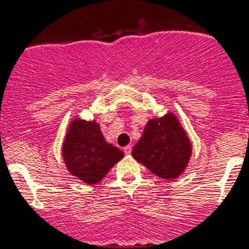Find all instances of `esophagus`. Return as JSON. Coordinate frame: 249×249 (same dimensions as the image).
I'll list each match as a JSON object with an SVG mask.
<instances>
[{"mask_svg": "<svg viewBox=\"0 0 249 249\" xmlns=\"http://www.w3.org/2000/svg\"><path fill=\"white\" fill-rule=\"evenodd\" d=\"M124 152L125 154H131V152H132V147H131L130 145H127V146L124 147Z\"/></svg>", "mask_w": 249, "mask_h": 249, "instance_id": "34e87169", "label": "esophagus"}]
</instances>
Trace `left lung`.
Instances as JSON below:
<instances>
[{
  "mask_svg": "<svg viewBox=\"0 0 249 249\" xmlns=\"http://www.w3.org/2000/svg\"><path fill=\"white\" fill-rule=\"evenodd\" d=\"M191 153L190 139L172 113L148 122L132 150L137 161L162 179H174L184 172Z\"/></svg>",
  "mask_w": 249,
  "mask_h": 249,
  "instance_id": "obj_1",
  "label": "left lung"
}]
</instances>
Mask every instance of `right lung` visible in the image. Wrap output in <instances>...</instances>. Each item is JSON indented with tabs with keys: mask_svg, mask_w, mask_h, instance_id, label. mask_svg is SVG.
<instances>
[{
	"mask_svg": "<svg viewBox=\"0 0 249 249\" xmlns=\"http://www.w3.org/2000/svg\"><path fill=\"white\" fill-rule=\"evenodd\" d=\"M63 157L72 176L87 184H96L124 157L118 147L108 144L96 122L75 119L63 144Z\"/></svg>",
	"mask_w": 249,
	"mask_h": 249,
	"instance_id": "1",
	"label": "right lung"
}]
</instances>
